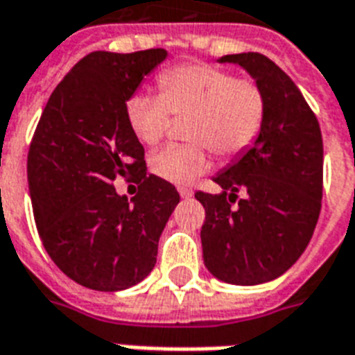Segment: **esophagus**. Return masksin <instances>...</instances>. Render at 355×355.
<instances>
[{"mask_svg": "<svg viewBox=\"0 0 355 355\" xmlns=\"http://www.w3.org/2000/svg\"><path fill=\"white\" fill-rule=\"evenodd\" d=\"M178 193H180V198H182V200H190V198L193 196L192 190H190V188H186V186H180V188H178Z\"/></svg>", "mask_w": 355, "mask_h": 355, "instance_id": "esophagus-1", "label": "esophagus"}]
</instances>
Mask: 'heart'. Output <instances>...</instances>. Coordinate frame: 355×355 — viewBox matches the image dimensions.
<instances>
[{"label":"heart","instance_id":"obj_1","mask_svg":"<svg viewBox=\"0 0 355 355\" xmlns=\"http://www.w3.org/2000/svg\"><path fill=\"white\" fill-rule=\"evenodd\" d=\"M159 94L137 93L125 104L132 135L155 146L169 129L171 114L188 117L186 137L155 152L150 167L173 184H190L209 169L207 146L223 157L241 154L261 132L266 102L253 80H236L209 64H182L159 73Z\"/></svg>","mask_w":355,"mask_h":355}]
</instances>
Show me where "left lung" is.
<instances>
[{"mask_svg":"<svg viewBox=\"0 0 355 355\" xmlns=\"http://www.w3.org/2000/svg\"><path fill=\"white\" fill-rule=\"evenodd\" d=\"M245 70L266 102L261 132L215 182L220 193H196L205 209L203 262L216 279L259 285L285 274L304 253L321 209L323 140L302 93L261 53L224 55ZM239 189L248 192L238 208Z\"/></svg>","mask_w":355,"mask_h":355,"instance_id":"left-lung-1","label":"left lung"}]
</instances>
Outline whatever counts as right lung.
I'll return each instance as SVG.
<instances>
[{
	"mask_svg": "<svg viewBox=\"0 0 355 355\" xmlns=\"http://www.w3.org/2000/svg\"><path fill=\"white\" fill-rule=\"evenodd\" d=\"M165 58V49L87 55L53 91L30 144L28 188L43 247L89 289L123 291L142 282L180 201L171 182L148 175L144 148L125 114ZM119 176L139 184L131 200L115 192Z\"/></svg>",
	"mask_w": 355,
	"mask_h": 355,
	"instance_id": "right-lung-1",
	"label": "right lung"
}]
</instances>
